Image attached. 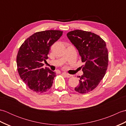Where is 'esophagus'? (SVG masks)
<instances>
[{"label": "esophagus", "instance_id": "1", "mask_svg": "<svg viewBox=\"0 0 126 126\" xmlns=\"http://www.w3.org/2000/svg\"><path fill=\"white\" fill-rule=\"evenodd\" d=\"M63 75L64 76H65L66 77H67V78H69V77H71V75H70V74H66V73H63Z\"/></svg>", "mask_w": 126, "mask_h": 126}]
</instances>
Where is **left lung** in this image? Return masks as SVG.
Here are the masks:
<instances>
[{
    "instance_id": "1",
    "label": "left lung",
    "mask_w": 126,
    "mask_h": 126,
    "mask_svg": "<svg viewBox=\"0 0 126 126\" xmlns=\"http://www.w3.org/2000/svg\"><path fill=\"white\" fill-rule=\"evenodd\" d=\"M67 37L76 47L81 57L83 74L79 76V84L75 90L85 94L97 86L107 70L108 53L106 42L91 32L76 30L69 32Z\"/></svg>"
}]
</instances>
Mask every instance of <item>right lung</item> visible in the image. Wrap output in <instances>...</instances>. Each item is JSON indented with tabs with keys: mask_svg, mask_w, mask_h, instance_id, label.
<instances>
[{
	"mask_svg": "<svg viewBox=\"0 0 126 126\" xmlns=\"http://www.w3.org/2000/svg\"><path fill=\"white\" fill-rule=\"evenodd\" d=\"M63 31L46 30L36 32L26 39L19 49L17 70L20 77L33 92L49 90L56 76L55 72L43 68L50 47L60 39Z\"/></svg>",
	"mask_w": 126,
	"mask_h": 126,
	"instance_id": "obj_1",
	"label": "right lung"
}]
</instances>
